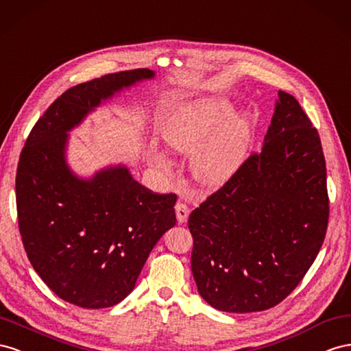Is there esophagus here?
<instances>
[{"mask_svg":"<svg viewBox=\"0 0 351 351\" xmlns=\"http://www.w3.org/2000/svg\"><path fill=\"white\" fill-rule=\"evenodd\" d=\"M175 210H176V219L179 223H185L186 219L189 216V208L184 204V203H178L175 206Z\"/></svg>","mask_w":351,"mask_h":351,"instance_id":"1","label":"esophagus"}]
</instances>
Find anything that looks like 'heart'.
Listing matches in <instances>:
<instances>
[{"instance_id":"obj_1","label":"heart","mask_w":351,"mask_h":351,"mask_svg":"<svg viewBox=\"0 0 351 351\" xmlns=\"http://www.w3.org/2000/svg\"><path fill=\"white\" fill-rule=\"evenodd\" d=\"M165 145L176 153H193L189 172L202 186L228 182L248 160L254 122L248 113L235 114L223 97L189 99L175 107L160 125Z\"/></svg>"}]
</instances>
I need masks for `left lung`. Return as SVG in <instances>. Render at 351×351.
<instances>
[{
	"label": "left lung",
	"mask_w": 351,
	"mask_h": 351,
	"mask_svg": "<svg viewBox=\"0 0 351 351\" xmlns=\"http://www.w3.org/2000/svg\"><path fill=\"white\" fill-rule=\"evenodd\" d=\"M328 216L319 134L297 99L279 91L262 152L189 215L199 295L229 313L281 303L313 265Z\"/></svg>",
	"instance_id": "obj_1"
}]
</instances>
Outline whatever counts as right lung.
<instances>
[{
    "instance_id": "add662e5",
    "label": "right lung",
    "mask_w": 351,
    "mask_h": 351,
    "mask_svg": "<svg viewBox=\"0 0 351 351\" xmlns=\"http://www.w3.org/2000/svg\"><path fill=\"white\" fill-rule=\"evenodd\" d=\"M156 77L135 69L67 89L26 139L16 176L19 229L36 274L60 298L112 307L131 294L147 258L176 223L175 194H154L125 165L89 176L67 163L69 132L125 89Z\"/></svg>"
}]
</instances>
